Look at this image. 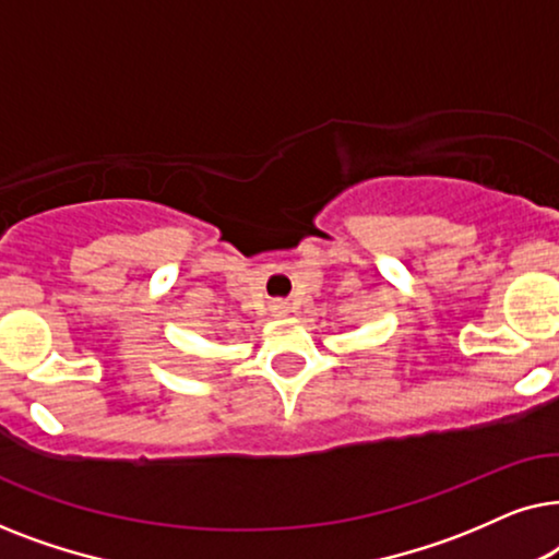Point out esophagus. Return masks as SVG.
I'll return each instance as SVG.
<instances>
[{"label": "esophagus", "mask_w": 559, "mask_h": 559, "mask_svg": "<svg viewBox=\"0 0 559 559\" xmlns=\"http://www.w3.org/2000/svg\"><path fill=\"white\" fill-rule=\"evenodd\" d=\"M272 312H274V316H287V302L274 300L272 302Z\"/></svg>", "instance_id": "1"}]
</instances>
